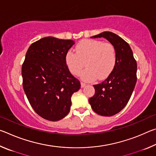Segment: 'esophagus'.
<instances>
[{
    "label": "esophagus",
    "mask_w": 156,
    "mask_h": 156,
    "mask_svg": "<svg viewBox=\"0 0 156 156\" xmlns=\"http://www.w3.org/2000/svg\"><path fill=\"white\" fill-rule=\"evenodd\" d=\"M81 87L82 88H83V87H85L87 84H86V83H83V82H81Z\"/></svg>",
    "instance_id": "obj_1"
}]
</instances>
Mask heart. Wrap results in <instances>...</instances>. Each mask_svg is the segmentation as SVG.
Masks as SVG:
<instances>
[{"label": "heart", "mask_w": 156, "mask_h": 156, "mask_svg": "<svg viewBox=\"0 0 156 156\" xmlns=\"http://www.w3.org/2000/svg\"><path fill=\"white\" fill-rule=\"evenodd\" d=\"M116 60V50L112 43L90 39L80 41L76 47V52L70 50L65 57L69 70L73 75H80L86 66L82 74L85 81L107 78L114 68Z\"/></svg>", "instance_id": "obj_1"}]
</instances>
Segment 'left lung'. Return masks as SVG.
<instances>
[{
  "instance_id": "left-lung-1",
  "label": "left lung",
  "mask_w": 156,
  "mask_h": 156,
  "mask_svg": "<svg viewBox=\"0 0 156 156\" xmlns=\"http://www.w3.org/2000/svg\"><path fill=\"white\" fill-rule=\"evenodd\" d=\"M101 37L115 47L117 60L106 80L94 84L95 94L89 99V102L98 115L112 116L119 113L130 99L137 81V63L130 46L122 38L110 31L91 38Z\"/></svg>"
}]
</instances>
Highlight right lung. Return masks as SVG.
<instances>
[{
    "label": "right lung",
    "mask_w": 156,
    "mask_h": 156,
    "mask_svg": "<svg viewBox=\"0 0 156 156\" xmlns=\"http://www.w3.org/2000/svg\"><path fill=\"white\" fill-rule=\"evenodd\" d=\"M73 44L72 40L48 36L34 42L26 53L22 65L23 89L33 109L45 120L65 118L70 111L71 97L80 88L65 61Z\"/></svg>",
    "instance_id": "add662e5"
}]
</instances>
